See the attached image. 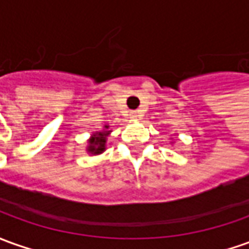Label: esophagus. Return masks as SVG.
Returning a JSON list of instances; mask_svg holds the SVG:
<instances>
[{"mask_svg": "<svg viewBox=\"0 0 249 249\" xmlns=\"http://www.w3.org/2000/svg\"><path fill=\"white\" fill-rule=\"evenodd\" d=\"M130 118L137 119V118H138V112H137V111H131V112H130Z\"/></svg>", "mask_w": 249, "mask_h": 249, "instance_id": "esophagus-1", "label": "esophagus"}]
</instances>
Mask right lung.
Returning <instances> with one entry per match:
<instances>
[{"label":"right lung","instance_id":"right-lung-1","mask_svg":"<svg viewBox=\"0 0 249 249\" xmlns=\"http://www.w3.org/2000/svg\"><path fill=\"white\" fill-rule=\"evenodd\" d=\"M107 135L108 131H104V133H96L95 137L89 141L88 152H90L92 154H99L102 153V152H104Z\"/></svg>","mask_w":249,"mask_h":249}]
</instances>
